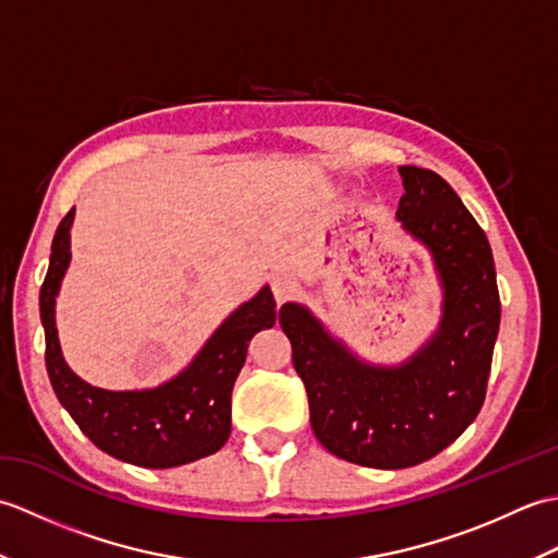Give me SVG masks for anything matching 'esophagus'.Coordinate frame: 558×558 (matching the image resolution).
Instances as JSON below:
<instances>
[{"label":"esophagus","mask_w":558,"mask_h":558,"mask_svg":"<svg viewBox=\"0 0 558 558\" xmlns=\"http://www.w3.org/2000/svg\"><path fill=\"white\" fill-rule=\"evenodd\" d=\"M270 288H272V298H276L278 304H282L298 294L300 282H298V278L290 276V272H278V276H272Z\"/></svg>","instance_id":"esophagus-1"}]
</instances>
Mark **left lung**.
Masks as SVG:
<instances>
[{"mask_svg":"<svg viewBox=\"0 0 558 558\" xmlns=\"http://www.w3.org/2000/svg\"><path fill=\"white\" fill-rule=\"evenodd\" d=\"M405 194L396 218L432 252L441 280V324L398 366L352 354L298 302L280 326L310 396V422L330 453L354 465L400 470L434 458L468 429L487 396L501 300L487 234L432 170L398 168Z\"/></svg>","mask_w":558,"mask_h":558,"instance_id":"8db88e82","label":"left lung"}]
</instances>
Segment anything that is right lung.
I'll return each instance as SVG.
<instances>
[{
  "instance_id": "right-lung-1",
  "label": "right lung",
  "mask_w": 558,
  "mask_h": 558,
  "mask_svg": "<svg viewBox=\"0 0 558 558\" xmlns=\"http://www.w3.org/2000/svg\"><path fill=\"white\" fill-rule=\"evenodd\" d=\"M71 222L74 208L54 232L50 268L40 288L45 364L59 402L100 450L138 468H177L216 453L230 436L232 386L244 366L248 340L276 324L270 288H260L256 298L225 318L192 364L168 384L146 390L96 388L69 369L54 326V300L71 260Z\"/></svg>"
}]
</instances>
